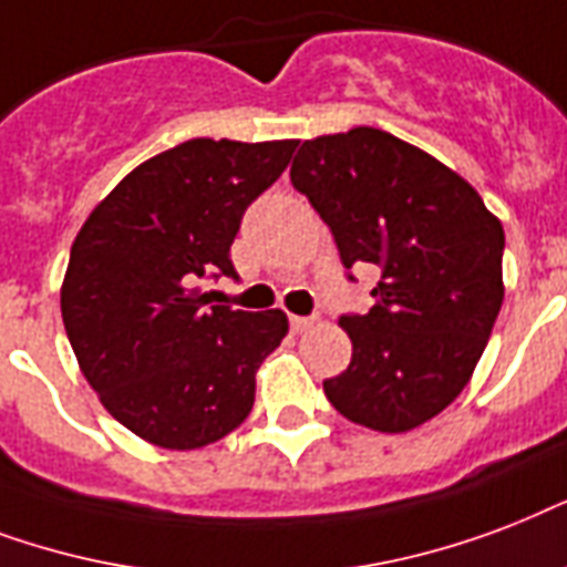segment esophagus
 I'll use <instances>...</instances> for the list:
<instances>
[{
    "mask_svg": "<svg viewBox=\"0 0 567 567\" xmlns=\"http://www.w3.org/2000/svg\"><path fill=\"white\" fill-rule=\"evenodd\" d=\"M313 316H289V328H292V333H305L307 328H313Z\"/></svg>",
    "mask_w": 567,
    "mask_h": 567,
    "instance_id": "esophagus-1",
    "label": "esophagus"
}]
</instances>
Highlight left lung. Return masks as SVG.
I'll return each mask as SVG.
<instances>
[{
  "label": "left lung",
  "instance_id": "8db88e82",
  "mask_svg": "<svg viewBox=\"0 0 567 567\" xmlns=\"http://www.w3.org/2000/svg\"><path fill=\"white\" fill-rule=\"evenodd\" d=\"M289 179L331 227L346 269H381L370 313L340 316L352 363L324 396L352 423L411 432L467 388L488 346L503 224L467 179L372 126L305 142Z\"/></svg>",
  "mask_w": 567,
  "mask_h": 567
}]
</instances>
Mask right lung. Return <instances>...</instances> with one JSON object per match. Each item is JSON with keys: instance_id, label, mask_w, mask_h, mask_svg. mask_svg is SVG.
Wrapping results in <instances>:
<instances>
[{"instance_id": "add662e5", "label": "right lung", "mask_w": 567, "mask_h": 567, "mask_svg": "<svg viewBox=\"0 0 567 567\" xmlns=\"http://www.w3.org/2000/svg\"><path fill=\"white\" fill-rule=\"evenodd\" d=\"M296 144H177L130 171L76 234L64 331L105 411L147 443L197 450L251 414L254 375L287 337V313L209 305L192 284L236 278L230 245L245 209Z\"/></svg>"}]
</instances>
